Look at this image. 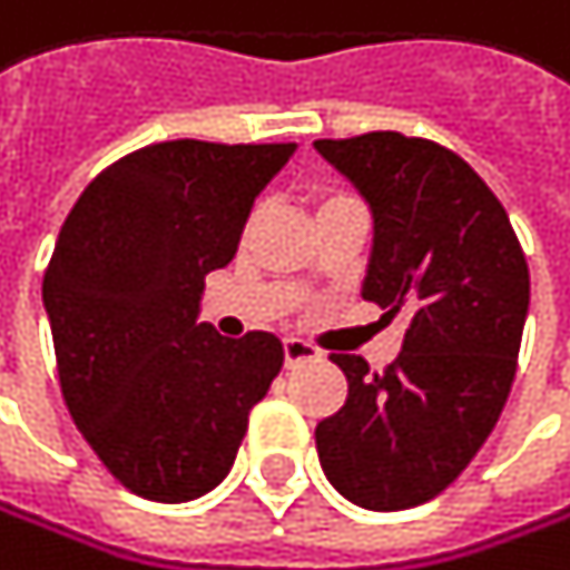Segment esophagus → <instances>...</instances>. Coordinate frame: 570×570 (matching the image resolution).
<instances>
[{
	"mask_svg": "<svg viewBox=\"0 0 570 570\" xmlns=\"http://www.w3.org/2000/svg\"><path fill=\"white\" fill-rule=\"evenodd\" d=\"M317 358V348L301 342V338H283V362L287 365H301V362H311Z\"/></svg>",
	"mask_w": 570,
	"mask_h": 570,
	"instance_id": "34e87169",
	"label": "esophagus"
}]
</instances>
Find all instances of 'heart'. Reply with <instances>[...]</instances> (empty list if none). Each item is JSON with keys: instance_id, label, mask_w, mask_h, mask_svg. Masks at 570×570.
Masks as SVG:
<instances>
[{"instance_id": "b5f03b06", "label": "heart", "mask_w": 570, "mask_h": 570, "mask_svg": "<svg viewBox=\"0 0 570 570\" xmlns=\"http://www.w3.org/2000/svg\"><path fill=\"white\" fill-rule=\"evenodd\" d=\"M314 202H317V215H321V212H327V208L345 205V202H355V198H352V194H345V190H317V194H314Z\"/></svg>"}]
</instances>
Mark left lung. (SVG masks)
<instances>
[{"label":"left lung","mask_w":570,"mask_h":570,"mask_svg":"<svg viewBox=\"0 0 570 570\" xmlns=\"http://www.w3.org/2000/svg\"><path fill=\"white\" fill-rule=\"evenodd\" d=\"M368 205L362 301L406 314L396 362L332 355L348 400L314 431L321 469L362 510L444 492L492 434L517 376L530 273L507 208L451 149L400 132L317 139Z\"/></svg>","instance_id":"8db88e82"}]
</instances>
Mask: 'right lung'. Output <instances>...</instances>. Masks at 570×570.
Wrapping results in <instances>:
<instances>
[{"label": "right lung", "instance_id": "right-lung-1", "mask_svg": "<svg viewBox=\"0 0 570 570\" xmlns=\"http://www.w3.org/2000/svg\"><path fill=\"white\" fill-rule=\"evenodd\" d=\"M294 149L146 146L98 174L57 235L43 311L60 393L105 469L142 499L212 492L283 365L276 335L228 342L198 317L205 276L235 259Z\"/></svg>", "mask_w": 570, "mask_h": 570}]
</instances>
